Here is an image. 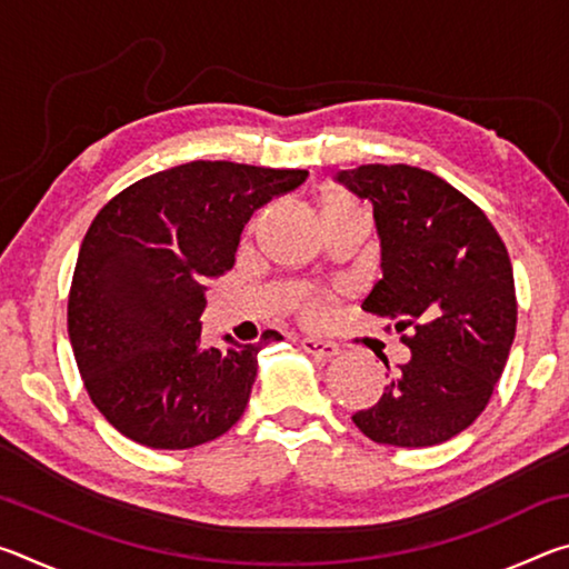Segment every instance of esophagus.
<instances>
[{"label": "esophagus", "mask_w": 569, "mask_h": 569, "mask_svg": "<svg viewBox=\"0 0 569 569\" xmlns=\"http://www.w3.org/2000/svg\"><path fill=\"white\" fill-rule=\"evenodd\" d=\"M301 349L311 356H321V359H333V356L339 353V346L331 341L313 339V336H306V339H301Z\"/></svg>", "instance_id": "1"}]
</instances>
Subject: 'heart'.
<instances>
[{
    "label": "heart",
    "mask_w": 569,
    "mask_h": 569,
    "mask_svg": "<svg viewBox=\"0 0 569 569\" xmlns=\"http://www.w3.org/2000/svg\"><path fill=\"white\" fill-rule=\"evenodd\" d=\"M319 208H321V218H333V216H343V213H353V210H361L353 203V198L346 196L343 190L336 188H326L319 196ZM326 306H329V296L319 293V291H303L296 298V308L298 313L308 321H319L326 313Z\"/></svg>",
    "instance_id": "1"
}]
</instances>
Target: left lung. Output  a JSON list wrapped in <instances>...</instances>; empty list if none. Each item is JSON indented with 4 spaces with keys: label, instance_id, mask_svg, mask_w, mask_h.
Listing matches in <instances>:
<instances>
[{
    "label": "left lung",
    "instance_id": "left-lung-1",
    "mask_svg": "<svg viewBox=\"0 0 569 569\" xmlns=\"http://www.w3.org/2000/svg\"><path fill=\"white\" fill-rule=\"evenodd\" d=\"M339 182L373 206L381 238L383 278L361 308L391 321L411 351L379 403L351 419L377 445H441L485 411L505 371L512 261L485 210L435 172L377 162L341 170Z\"/></svg>",
    "mask_w": 569,
    "mask_h": 569
}]
</instances>
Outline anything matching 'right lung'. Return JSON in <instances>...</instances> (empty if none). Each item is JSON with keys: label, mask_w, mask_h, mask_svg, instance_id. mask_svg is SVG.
<instances>
[{"label": "right lung", "mask_w": 569, "mask_h": 569, "mask_svg": "<svg viewBox=\"0 0 569 569\" xmlns=\"http://www.w3.org/2000/svg\"><path fill=\"white\" fill-rule=\"evenodd\" d=\"M308 170L192 160L118 192L77 256L67 331L84 389L122 437L190 449L243 417L261 343L206 346V278L236 263L253 210Z\"/></svg>", "instance_id": "right-lung-1"}]
</instances>
